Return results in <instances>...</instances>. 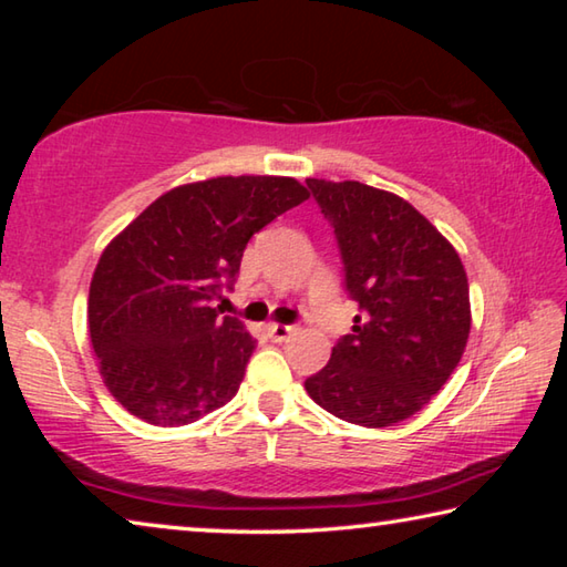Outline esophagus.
Segmentation results:
<instances>
[{"mask_svg": "<svg viewBox=\"0 0 567 567\" xmlns=\"http://www.w3.org/2000/svg\"><path fill=\"white\" fill-rule=\"evenodd\" d=\"M295 332H297L295 324H267V334H270V340H275V342L290 340Z\"/></svg>", "mask_w": 567, "mask_h": 567, "instance_id": "34e87169", "label": "esophagus"}]
</instances>
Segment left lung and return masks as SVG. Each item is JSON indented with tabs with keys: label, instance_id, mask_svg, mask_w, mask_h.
Here are the masks:
<instances>
[{
	"label": "left lung",
	"instance_id": "obj_1",
	"mask_svg": "<svg viewBox=\"0 0 567 567\" xmlns=\"http://www.w3.org/2000/svg\"><path fill=\"white\" fill-rule=\"evenodd\" d=\"M307 187L334 227L362 315L305 390L344 422L390 427L425 408L463 358L473 324L465 267L408 199L354 179L310 177Z\"/></svg>",
	"mask_w": 567,
	"mask_h": 567
}]
</instances>
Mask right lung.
I'll list each match as a JSON object with an SVG mask.
<instances>
[{
  "label": "right lung",
  "mask_w": 567,
  "mask_h": 567,
  "mask_svg": "<svg viewBox=\"0 0 567 567\" xmlns=\"http://www.w3.org/2000/svg\"><path fill=\"white\" fill-rule=\"evenodd\" d=\"M307 197L295 177H209L159 195L112 237L87 322L102 382L124 410L179 427L237 395L257 340L213 305L249 237Z\"/></svg>",
  "instance_id": "1"
}]
</instances>
